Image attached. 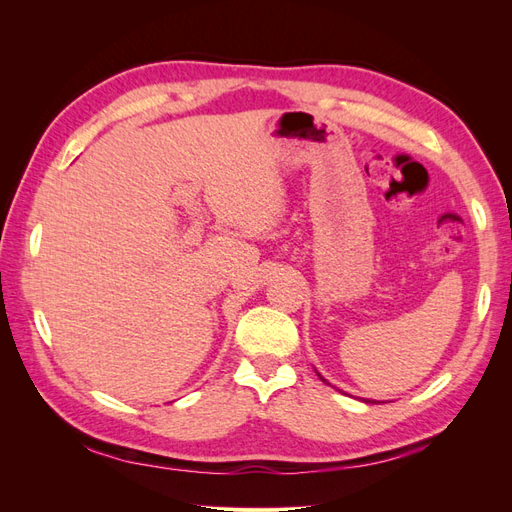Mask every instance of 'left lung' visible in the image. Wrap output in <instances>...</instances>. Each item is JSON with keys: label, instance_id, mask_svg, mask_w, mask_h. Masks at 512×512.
I'll list each match as a JSON object with an SVG mask.
<instances>
[{"label": "left lung", "instance_id": "1", "mask_svg": "<svg viewBox=\"0 0 512 512\" xmlns=\"http://www.w3.org/2000/svg\"><path fill=\"white\" fill-rule=\"evenodd\" d=\"M318 376H320V374H318ZM320 378H322V376H320ZM322 380H324V378H322Z\"/></svg>", "mask_w": 512, "mask_h": 512}]
</instances>
